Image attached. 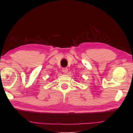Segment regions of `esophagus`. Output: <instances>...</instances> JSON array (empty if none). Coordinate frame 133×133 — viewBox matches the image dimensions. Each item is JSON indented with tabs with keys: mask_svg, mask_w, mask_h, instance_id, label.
Wrapping results in <instances>:
<instances>
[{
	"mask_svg": "<svg viewBox=\"0 0 133 133\" xmlns=\"http://www.w3.org/2000/svg\"><path fill=\"white\" fill-rule=\"evenodd\" d=\"M62 71L63 72V73H65V74H66V73H67V71H68V69L66 68V67H64V68L62 69Z\"/></svg>",
	"mask_w": 133,
	"mask_h": 133,
	"instance_id": "34e87169",
	"label": "esophagus"
}]
</instances>
